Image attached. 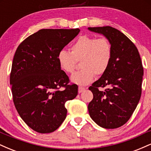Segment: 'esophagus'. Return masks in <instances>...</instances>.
<instances>
[{
  "label": "esophagus",
  "instance_id": "esophagus-1",
  "mask_svg": "<svg viewBox=\"0 0 151 151\" xmlns=\"http://www.w3.org/2000/svg\"><path fill=\"white\" fill-rule=\"evenodd\" d=\"M85 90V88L84 87H81V86H79V89H78V92L79 93H81L82 91H84Z\"/></svg>",
  "mask_w": 151,
  "mask_h": 151
}]
</instances>
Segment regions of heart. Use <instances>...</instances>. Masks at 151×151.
<instances>
[{
	"mask_svg": "<svg viewBox=\"0 0 151 151\" xmlns=\"http://www.w3.org/2000/svg\"><path fill=\"white\" fill-rule=\"evenodd\" d=\"M112 45L108 37L82 35L71 47V52L62 50L58 54L60 69L67 74L73 73L81 62L82 70L71 77L72 82L80 86L89 84L96 76L106 72L111 62Z\"/></svg>",
	"mask_w": 151,
	"mask_h": 151,
	"instance_id": "obj_1",
	"label": "heart"
}]
</instances>
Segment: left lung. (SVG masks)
I'll list each match as a JSON object with an SVG mask.
<instances>
[{
	"instance_id": "obj_1",
	"label": "left lung",
	"mask_w": 151,
	"mask_h": 151,
	"mask_svg": "<svg viewBox=\"0 0 151 151\" xmlns=\"http://www.w3.org/2000/svg\"><path fill=\"white\" fill-rule=\"evenodd\" d=\"M108 37L112 45L109 67L89 86L93 99L88 105L92 120L104 129L125 124L136 109L141 96L143 67L137 47L124 33L110 26L89 27ZM105 87L104 91L99 88Z\"/></svg>"
}]
</instances>
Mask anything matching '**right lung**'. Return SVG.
Returning <instances> with one entry per match:
<instances>
[{
	"label": "right lung",
	"instance_id": "1",
	"mask_svg": "<svg viewBox=\"0 0 151 151\" xmlns=\"http://www.w3.org/2000/svg\"><path fill=\"white\" fill-rule=\"evenodd\" d=\"M79 29H42L19 45L11 72L13 103L29 127L40 133L55 131L67 116L65 102L77 96L78 86L60 69L58 54Z\"/></svg>",
	"mask_w": 151,
	"mask_h": 151
}]
</instances>
